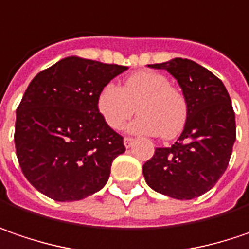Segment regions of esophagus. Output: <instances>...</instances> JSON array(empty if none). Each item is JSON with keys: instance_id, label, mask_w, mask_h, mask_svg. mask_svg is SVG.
<instances>
[{"instance_id": "esophagus-1", "label": "esophagus", "mask_w": 249, "mask_h": 249, "mask_svg": "<svg viewBox=\"0 0 249 249\" xmlns=\"http://www.w3.org/2000/svg\"><path fill=\"white\" fill-rule=\"evenodd\" d=\"M123 143H124V147H126V148H130L131 145H133V143H134V140H133L131 137H124Z\"/></svg>"}]
</instances>
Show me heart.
<instances>
[{"label": "heart", "mask_w": 249, "mask_h": 249, "mask_svg": "<svg viewBox=\"0 0 249 249\" xmlns=\"http://www.w3.org/2000/svg\"><path fill=\"white\" fill-rule=\"evenodd\" d=\"M98 112L112 129H120L130 119L137 106L140 116L127 130L136 134L174 139L183 130L188 120V101L165 75L143 70L131 74L123 88L113 82L106 84L98 95Z\"/></svg>", "instance_id": "obj_1"}]
</instances>
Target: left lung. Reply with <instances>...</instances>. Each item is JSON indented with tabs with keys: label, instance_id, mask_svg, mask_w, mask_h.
Masks as SVG:
<instances>
[{
	"label": "left lung",
	"instance_id": "1",
	"mask_svg": "<svg viewBox=\"0 0 249 249\" xmlns=\"http://www.w3.org/2000/svg\"><path fill=\"white\" fill-rule=\"evenodd\" d=\"M178 81L188 101V120L171 147L156 148L143 165L147 185L165 196L191 200L210 191L230 161L235 142V115L224 84L200 64L172 58L161 64Z\"/></svg>",
	"mask_w": 249,
	"mask_h": 249
}]
</instances>
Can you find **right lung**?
I'll return each mask as SVG.
<instances>
[{
    "instance_id": "add662e5",
    "label": "right lung",
    "mask_w": 249,
    "mask_h": 249,
    "mask_svg": "<svg viewBox=\"0 0 249 249\" xmlns=\"http://www.w3.org/2000/svg\"><path fill=\"white\" fill-rule=\"evenodd\" d=\"M127 67L78 56L61 58L29 84L17 109L15 148L32 185L57 202L101 191L123 137L98 112V95Z\"/></svg>"
}]
</instances>
